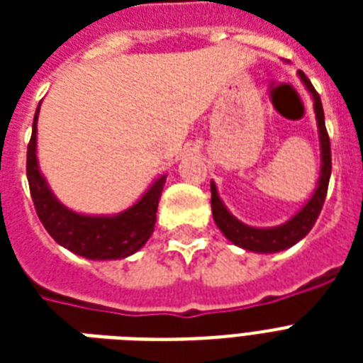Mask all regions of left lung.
<instances>
[{
	"mask_svg": "<svg viewBox=\"0 0 363 363\" xmlns=\"http://www.w3.org/2000/svg\"><path fill=\"white\" fill-rule=\"evenodd\" d=\"M298 75L313 96V101H315L318 139H320V179H318V186H316L309 201L301 207V211H298L290 220L281 224V226L252 228L242 224L226 209V205L222 203L220 196H218L215 182H211V207H213V218H215L216 226L233 245H238L245 250H250V252H281L284 248H290L292 245L301 241L311 232V228L315 226L316 218L320 215L322 205H324V199H326L328 182H330V175H332V150H330V137H328L326 124H324V109H322L320 96L316 94L303 71H299Z\"/></svg>",
	"mask_w": 363,
	"mask_h": 363,
	"instance_id": "1",
	"label": "left lung"
}]
</instances>
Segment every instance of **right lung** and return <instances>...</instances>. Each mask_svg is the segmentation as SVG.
I'll list each match as a JSON object with an SVG mask.
<instances>
[{
  "label": "right lung",
  "mask_w": 363,
  "mask_h": 363,
  "mask_svg": "<svg viewBox=\"0 0 363 363\" xmlns=\"http://www.w3.org/2000/svg\"><path fill=\"white\" fill-rule=\"evenodd\" d=\"M37 116L39 107L33 116L26 173L37 216L50 238L71 252L88 259H121L137 252L154 232L165 175L156 179L130 209L118 215L92 216L67 209L48 188L37 164Z\"/></svg>",
  "instance_id": "obj_1"
}]
</instances>
